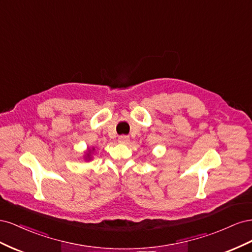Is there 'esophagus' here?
Masks as SVG:
<instances>
[{"instance_id":"esophagus-1","label":"esophagus","mask_w":252,"mask_h":252,"mask_svg":"<svg viewBox=\"0 0 252 252\" xmlns=\"http://www.w3.org/2000/svg\"><path fill=\"white\" fill-rule=\"evenodd\" d=\"M118 142L121 144H127L129 142V138L127 135H121V136H119Z\"/></svg>"}]
</instances>
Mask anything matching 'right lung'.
I'll use <instances>...</instances> for the list:
<instances>
[{
	"label": "right lung",
	"mask_w": 252,
	"mask_h": 252,
	"mask_svg": "<svg viewBox=\"0 0 252 252\" xmlns=\"http://www.w3.org/2000/svg\"><path fill=\"white\" fill-rule=\"evenodd\" d=\"M94 152V147H91V148H87V150L84 152V159H85L86 162L91 161V158H93V154Z\"/></svg>",
	"instance_id": "add662e5"
}]
</instances>
